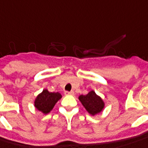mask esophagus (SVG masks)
Segmentation results:
<instances>
[{
  "mask_svg": "<svg viewBox=\"0 0 148 148\" xmlns=\"http://www.w3.org/2000/svg\"><path fill=\"white\" fill-rule=\"evenodd\" d=\"M65 95H74V91H65Z\"/></svg>",
  "mask_w": 148,
  "mask_h": 148,
  "instance_id": "34e87169",
  "label": "esophagus"
}]
</instances>
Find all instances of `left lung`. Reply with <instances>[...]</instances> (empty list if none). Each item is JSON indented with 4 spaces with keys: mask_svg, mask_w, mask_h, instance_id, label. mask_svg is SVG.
Wrapping results in <instances>:
<instances>
[{
    "mask_svg": "<svg viewBox=\"0 0 148 148\" xmlns=\"http://www.w3.org/2000/svg\"><path fill=\"white\" fill-rule=\"evenodd\" d=\"M78 99L91 116H95L96 114L100 113L105 107V103L103 99L93 90L89 91L87 95H79Z\"/></svg>",
    "mask_w": 148,
    "mask_h": 148,
    "instance_id": "obj_1",
    "label": "left lung"
}]
</instances>
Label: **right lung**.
I'll return each instance as SVG.
<instances>
[{"label":"right lung","instance_id":"1","mask_svg":"<svg viewBox=\"0 0 148 148\" xmlns=\"http://www.w3.org/2000/svg\"><path fill=\"white\" fill-rule=\"evenodd\" d=\"M62 95L59 92H49L48 89H44L43 91L36 96L34 101L35 108L43 114H48L53 110L55 104Z\"/></svg>","mask_w":148,"mask_h":148}]
</instances>
